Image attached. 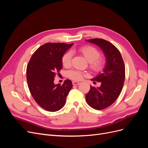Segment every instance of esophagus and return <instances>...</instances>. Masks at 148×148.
<instances>
[{"mask_svg":"<svg viewBox=\"0 0 148 148\" xmlns=\"http://www.w3.org/2000/svg\"><path fill=\"white\" fill-rule=\"evenodd\" d=\"M73 85H77V84H79V82H77V81H74V82H73Z\"/></svg>","mask_w":148,"mask_h":148,"instance_id":"34e87169","label":"esophagus"}]
</instances>
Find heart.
I'll return each instance as SVG.
<instances>
[{"label":"heart","instance_id":"obj_1","mask_svg":"<svg viewBox=\"0 0 148 148\" xmlns=\"http://www.w3.org/2000/svg\"><path fill=\"white\" fill-rule=\"evenodd\" d=\"M79 52L82 53L86 60L89 63V67L95 71H101L104 65V60L99 59L101 53L97 49L92 46H83L79 49ZM72 54L70 52L64 53L62 57V63L64 66L68 67L71 64ZM84 73L78 70H70L68 72V76L70 78L79 80L81 79Z\"/></svg>","mask_w":148,"mask_h":148}]
</instances>
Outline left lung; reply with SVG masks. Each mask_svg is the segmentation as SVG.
Listing matches in <instances>:
<instances>
[{"mask_svg": "<svg viewBox=\"0 0 148 148\" xmlns=\"http://www.w3.org/2000/svg\"><path fill=\"white\" fill-rule=\"evenodd\" d=\"M86 41L99 47L106 57L102 72L91 79L101 82V86L97 88L91 86L86 95L89 106L95 109L102 110L112 104L122 91L125 77V64L120 52L111 42L99 38Z\"/></svg>", "mask_w": 148, "mask_h": 148, "instance_id": "left-lung-1", "label": "left lung"}]
</instances>
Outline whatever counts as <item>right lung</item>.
<instances>
[{
    "label": "right lung",
    "instance_id": "obj_1",
    "mask_svg": "<svg viewBox=\"0 0 148 148\" xmlns=\"http://www.w3.org/2000/svg\"><path fill=\"white\" fill-rule=\"evenodd\" d=\"M73 44H44L34 52L28 64L26 79L29 91L38 104L46 110L61 109L73 86L70 79L65 80L62 85L53 82L56 73L63 67L62 56Z\"/></svg>",
    "mask_w": 148,
    "mask_h": 148
}]
</instances>
